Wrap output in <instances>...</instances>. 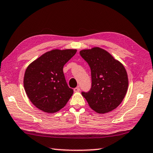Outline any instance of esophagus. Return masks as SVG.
I'll return each mask as SVG.
<instances>
[{"mask_svg": "<svg viewBox=\"0 0 153 153\" xmlns=\"http://www.w3.org/2000/svg\"><path fill=\"white\" fill-rule=\"evenodd\" d=\"M74 92H76V93H77V92H79V91H80V89H79V87L77 86V87H76V88H75L74 89Z\"/></svg>", "mask_w": 153, "mask_h": 153, "instance_id": "obj_1", "label": "esophagus"}]
</instances>
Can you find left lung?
<instances>
[{
  "mask_svg": "<svg viewBox=\"0 0 153 153\" xmlns=\"http://www.w3.org/2000/svg\"><path fill=\"white\" fill-rule=\"evenodd\" d=\"M81 56L91 70L92 87L82 94L92 110L98 114L112 111L127 94L129 79L125 67L108 51L99 47L82 50Z\"/></svg>",
  "mask_w": 153,
  "mask_h": 153,
  "instance_id": "left-lung-1",
  "label": "left lung"
}]
</instances>
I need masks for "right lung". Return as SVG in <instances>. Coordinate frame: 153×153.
<instances>
[{"label": "right lung", "mask_w": 153, "mask_h": 153, "mask_svg": "<svg viewBox=\"0 0 153 153\" xmlns=\"http://www.w3.org/2000/svg\"><path fill=\"white\" fill-rule=\"evenodd\" d=\"M77 50L55 49L42 54L28 65L24 77V87L28 99L39 110L55 113L71 98L74 90L68 86L64 65Z\"/></svg>", "instance_id": "1"}]
</instances>
